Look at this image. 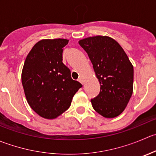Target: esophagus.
<instances>
[{
  "label": "esophagus",
  "instance_id": "obj_1",
  "mask_svg": "<svg viewBox=\"0 0 156 156\" xmlns=\"http://www.w3.org/2000/svg\"><path fill=\"white\" fill-rule=\"evenodd\" d=\"M78 81H79V82H81V84H84V80H83L82 76H80V78H78Z\"/></svg>",
  "mask_w": 156,
  "mask_h": 156
}]
</instances>
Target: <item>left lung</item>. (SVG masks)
<instances>
[{
	"label": "left lung",
	"instance_id": "obj_1",
	"mask_svg": "<svg viewBox=\"0 0 156 156\" xmlns=\"http://www.w3.org/2000/svg\"><path fill=\"white\" fill-rule=\"evenodd\" d=\"M93 65L101 90L92 107L106 118L123 113L133 91V66L123 48L113 38L96 36L78 41Z\"/></svg>",
	"mask_w": 156,
	"mask_h": 156
}]
</instances>
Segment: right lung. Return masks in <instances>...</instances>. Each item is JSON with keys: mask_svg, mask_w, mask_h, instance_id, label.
<instances>
[{"mask_svg": "<svg viewBox=\"0 0 156 156\" xmlns=\"http://www.w3.org/2000/svg\"><path fill=\"white\" fill-rule=\"evenodd\" d=\"M66 39L42 40L33 46L23 67L21 80L29 105L39 116L52 120L68 110L81 83L62 62Z\"/></svg>", "mask_w": 156, "mask_h": 156, "instance_id": "obj_1", "label": "right lung"}]
</instances>
